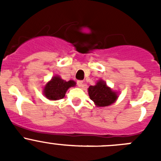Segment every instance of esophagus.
I'll return each mask as SVG.
<instances>
[{
  "instance_id": "1",
  "label": "esophagus",
  "mask_w": 161,
  "mask_h": 161,
  "mask_svg": "<svg viewBox=\"0 0 161 161\" xmlns=\"http://www.w3.org/2000/svg\"><path fill=\"white\" fill-rule=\"evenodd\" d=\"M76 83H77V85L79 86V87H82V86L84 85L83 80H77V82H76Z\"/></svg>"
}]
</instances>
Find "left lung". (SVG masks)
<instances>
[{
	"label": "left lung",
	"instance_id": "left-lung-1",
	"mask_svg": "<svg viewBox=\"0 0 161 161\" xmlns=\"http://www.w3.org/2000/svg\"><path fill=\"white\" fill-rule=\"evenodd\" d=\"M88 91L91 100L99 107L111 105L118 97L117 93L109 89L103 80H99L96 85L89 86Z\"/></svg>",
	"mask_w": 161,
	"mask_h": 161
}]
</instances>
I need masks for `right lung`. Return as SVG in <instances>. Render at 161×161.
Instances as JSON below:
<instances>
[{"mask_svg":"<svg viewBox=\"0 0 161 161\" xmlns=\"http://www.w3.org/2000/svg\"><path fill=\"white\" fill-rule=\"evenodd\" d=\"M75 85L73 80L65 81L59 76H54L44 87L43 93L50 100H59L64 97L66 91Z\"/></svg>","mask_w":161,"mask_h":161,"instance_id":"add662e5","label":"right lung"}]
</instances>
